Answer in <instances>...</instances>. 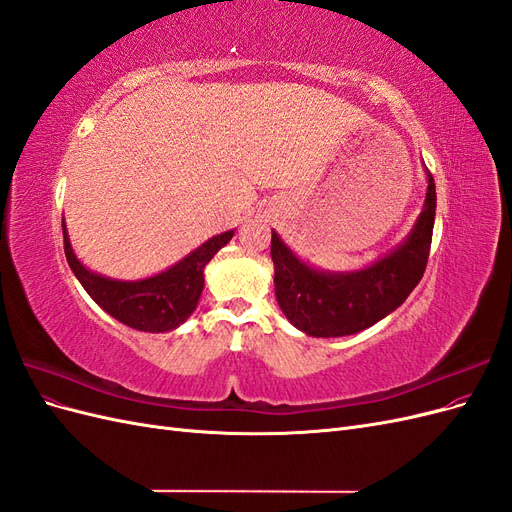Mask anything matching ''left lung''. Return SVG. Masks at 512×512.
I'll use <instances>...</instances> for the list:
<instances>
[{"label":"left lung","mask_w":512,"mask_h":512,"mask_svg":"<svg viewBox=\"0 0 512 512\" xmlns=\"http://www.w3.org/2000/svg\"><path fill=\"white\" fill-rule=\"evenodd\" d=\"M427 179L425 207L408 239L361 271L331 273L309 267L273 230L275 297L294 327L312 337L354 335L408 299L425 273L436 220V183L429 170Z\"/></svg>","instance_id":"left-lung-1"}]
</instances>
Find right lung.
<instances>
[{
    "instance_id": "add662e5",
    "label": "right lung",
    "mask_w": 512,
    "mask_h": 512,
    "mask_svg": "<svg viewBox=\"0 0 512 512\" xmlns=\"http://www.w3.org/2000/svg\"><path fill=\"white\" fill-rule=\"evenodd\" d=\"M235 230L211 237L192 254L170 269L147 277V280L121 282L98 275L81 265L74 256L64 224V250L76 280L106 314L145 333H166L177 329L192 316L205 286L207 262L232 239Z\"/></svg>"
}]
</instances>
